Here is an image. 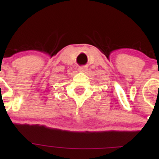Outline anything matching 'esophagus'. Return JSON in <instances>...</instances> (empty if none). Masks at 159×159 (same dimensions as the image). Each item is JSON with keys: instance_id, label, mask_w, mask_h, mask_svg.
<instances>
[{"instance_id": "34e87169", "label": "esophagus", "mask_w": 159, "mask_h": 159, "mask_svg": "<svg viewBox=\"0 0 159 159\" xmlns=\"http://www.w3.org/2000/svg\"><path fill=\"white\" fill-rule=\"evenodd\" d=\"M88 70H89V68L87 66H81L78 68V71L80 72H86L88 71Z\"/></svg>"}]
</instances>
